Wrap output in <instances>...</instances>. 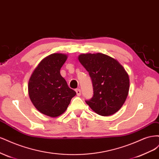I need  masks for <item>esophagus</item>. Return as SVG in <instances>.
<instances>
[{"label": "esophagus", "instance_id": "esophagus-1", "mask_svg": "<svg viewBox=\"0 0 159 159\" xmlns=\"http://www.w3.org/2000/svg\"><path fill=\"white\" fill-rule=\"evenodd\" d=\"M75 91H76L77 95H78V96H80V95H81V90H80V89H75Z\"/></svg>", "mask_w": 159, "mask_h": 159}]
</instances>
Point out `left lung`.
<instances>
[{
  "instance_id": "1",
  "label": "left lung",
  "mask_w": 159,
  "mask_h": 159,
  "mask_svg": "<svg viewBox=\"0 0 159 159\" xmlns=\"http://www.w3.org/2000/svg\"><path fill=\"white\" fill-rule=\"evenodd\" d=\"M79 61L88 71L93 94L85 102L102 116L118 111L127 97L129 75L123 67L113 57L102 53L81 54Z\"/></svg>"
}]
</instances>
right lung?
Returning a JSON list of instances; mask_svg holds the SVG:
<instances>
[{"label":"right lung","instance_id":"obj_1","mask_svg":"<svg viewBox=\"0 0 159 159\" xmlns=\"http://www.w3.org/2000/svg\"><path fill=\"white\" fill-rule=\"evenodd\" d=\"M67 56L53 54L45 57L34 71L28 83V94L34 107L42 113L56 117L68 108L76 92L60 75Z\"/></svg>","mask_w":159,"mask_h":159}]
</instances>
